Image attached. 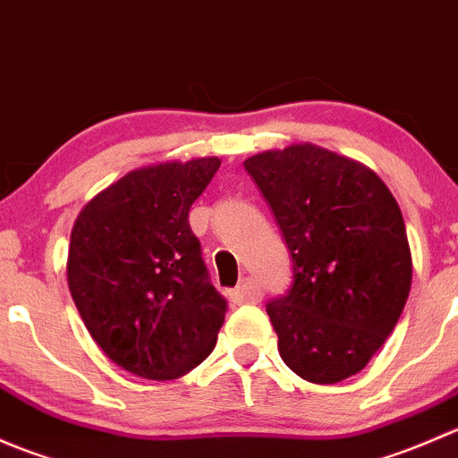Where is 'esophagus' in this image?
<instances>
[{"mask_svg": "<svg viewBox=\"0 0 458 458\" xmlns=\"http://www.w3.org/2000/svg\"><path fill=\"white\" fill-rule=\"evenodd\" d=\"M230 299H233L234 303H257L261 301V293H259V285L255 281L243 279L242 284L230 293Z\"/></svg>", "mask_w": 458, "mask_h": 458, "instance_id": "1", "label": "esophagus"}]
</instances>
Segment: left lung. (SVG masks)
<instances>
[{"label": "left lung", "instance_id": "obj_1", "mask_svg": "<svg viewBox=\"0 0 458 458\" xmlns=\"http://www.w3.org/2000/svg\"><path fill=\"white\" fill-rule=\"evenodd\" d=\"M270 203L294 263L267 303L281 359L310 383L361 372L394 330L412 285V252L390 188L366 164L317 143L243 161Z\"/></svg>", "mask_w": 458, "mask_h": 458}]
</instances>
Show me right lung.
Returning a JSON list of instances; mask_svg holds the SVG:
<instances>
[{
    "instance_id": "1",
    "label": "right lung",
    "mask_w": 458,
    "mask_h": 458,
    "mask_svg": "<svg viewBox=\"0 0 458 458\" xmlns=\"http://www.w3.org/2000/svg\"><path fill=\"white\" fill-rule=\"evenodd\" d=\"M219 165V157L141 165L92 197L72 225V301L110 361L137 377H183L224 326L225 301L188 224Z\"/></svg>"
}]
</instances>
